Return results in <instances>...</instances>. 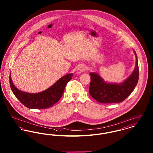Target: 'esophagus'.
Segmentation results:
<instances>
[{
	"instance_id": "34e87169",
	"label": "esophagus",
	"mask_w": 153,
	"mask_h": 153,
	"mask_svg": "<svg viewBox=\"0 0 153 153\" xmlns=\"http://www.w3.org/2000/svg\"><path fill=\"white\" fill-rule=\"evenodd\" d=\"M86 69V67L84 65H81L79 66V68L77 69V73L78 74H80L82 73V72L85 71Z\"/></svg>"
}]
</instances>
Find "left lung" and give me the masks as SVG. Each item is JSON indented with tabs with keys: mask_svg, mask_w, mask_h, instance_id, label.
<instances>
[{
	"mask_svg": "<svg viewBox=\"0 0 153 153\" xmlns=\"http://www.w3.org/2000/svg\"><path fill=\"white\" fill-rule=\"evenodd\" d=\"M135 55L136 62L134 71L131 75L120 84L110 83L105 81L96 72L89 73L91 83L89 92L96 101L102 103H117L124 101L137 86L139 79L138 62L137 55Z\"/></svg>",
	"mask_w": 153,
	"mask_h": 153,
	"instance_id": "8db88e82",
	"label": "left lung"
}]
</instances>
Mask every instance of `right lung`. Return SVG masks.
<instances>
[{"instance_id":"add662e5","label":"right lung","mask_w":153,"mask_h":153,"mask_svg":"<svg viewBox=\"0 0 153 153\" xmlns=\"http://www.w3.org/2000/svg\"><path fill=\"white\" fill-rule=\"evenodd\" d=\"M72 73L66 74L51 87L38 93H27L18 89L13 84L11 73L10 85L12 92L23 105L30 109H45L53 105L60 99L66 84L72 79Z\"/></svg>"}]
</instances>
